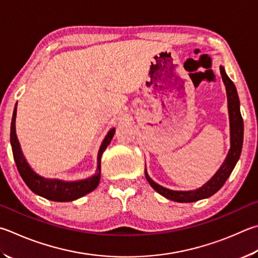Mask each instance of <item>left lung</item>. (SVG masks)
I'll use <instances>...</instances> for the list:
<instances>
[{"label": "left lung", "instance_id": "left-lung-1", "mask_svg": "<svg viewBox=\"0 0 258 258\" xmlns=\"http://www.w3.org/2000/svg\"><path fill=\"white\" fill-rule=\"evenodd\" d=\"M220 73H221L222 81L226 86L227 99H228V113H229V124H230V149H229L226 159L218 171L211 177V179L205 182L199 188L191 190H174L166 188L161 185L157 184L156 181L150 178L147 167H145V178L151 185L152 188L170 201L178 203H191L196 201L208 199L210 196L217 193L221 188L224 182L228 179V177L235 168L237 161L239 160L242 142H243V120L240 114V101L238 97L236 86L230 80V78L227 76L224 68L220 67Z\"/></svg>", "mask_w": 258, "mask_h": 258}]
</instances>
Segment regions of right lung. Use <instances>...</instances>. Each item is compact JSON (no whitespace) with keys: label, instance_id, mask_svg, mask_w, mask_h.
<instances>
[{"label":"right lung","instance_id":"right-lung-1","mask_svg":"<svg viewBox=\"0 0 258 258\" xmlns=\"http://www.w3.org/2000/svg\"><path fill=\"white\" fill-rule=\"evenodd\" d=\"M17 105L13 110L12 120H11V133L10 142L12 147L13 158H15L16 165L19 170V174L22 177L26 185L34 191L35 194L41 196L46 200L54 201V202H72L82 196L91 193L97 188L100 181V171H101V156L106 148L108 147L115 134V128H110L106 134L105 139L102 140L101 145L98 151L97 157V170L91 177L86 179L79 180H63L58 178H45L37 174L32 169L27 159L25 158L21 150V145L16 133V117H17Z\"/></svg>","mask_w":258,"mask_h":258}]
</instances>
